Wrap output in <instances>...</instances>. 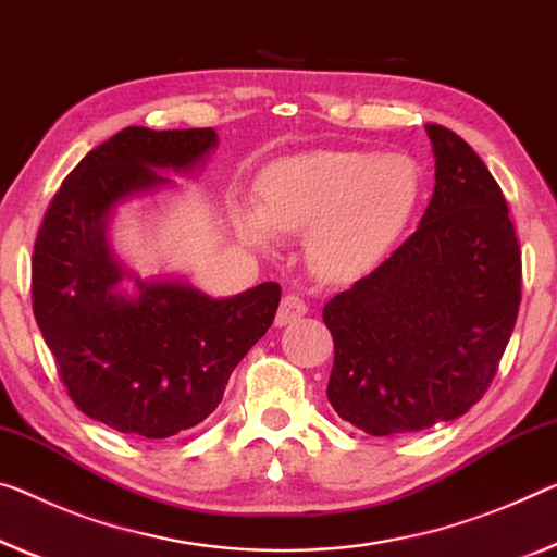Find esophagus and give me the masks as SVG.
Returning a JSON list of instances; mask_svg holds the SVG:
<instances>
[{"label": "esophagus", "instance_id": "obj_1", "mask_svg": "<svg viewBox=\"0 0 557 557\" xmlns=\"http://www.w3.org/2000/svg\"><path fill=\"white\" fill-rule=\"evenodd\" d=\"M308 306L306 301L298 294H288L281 298V306H278V313H276V326H288V323H294L306 315Z\"/></svg>", "mask_w": 557, "mask_h": 557}]
</instances>
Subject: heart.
I'll return each instance as SVG.
<instances>
[{
	"mask_svg": "<svg viewBox=\"0 0 557 557\" xmlns=\"http://www.w3.org/2000/svg\"><path fill=\"white\" fill-rule=\"evenodd\" d=\"M421 199V171L408 157L319 151L284 159L261 176V209L238 211L256 246L273 234H305L315 276L354 281L396 244Z\"/></svg>",
	"mask_w": 557,
	"mask_h": 557,
	"instance_id": "b5f03b06",
	"label": "heart"
}]
</instances>
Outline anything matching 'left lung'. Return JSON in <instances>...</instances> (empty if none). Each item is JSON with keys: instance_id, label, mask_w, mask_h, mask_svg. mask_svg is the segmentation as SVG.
<instances>
[{"instance_id": "obj_1", "label": "left lung", "mask_w": 557, "mask_h": 557, "mask_svg": "<svg viewBox=\"0 0 557 557\" xmlns=\"http://www.w3.org/2000/svg\"><path fill=\"white\" fill-rule=\"evenodd\" d=\"M433 199L379 269L323 306L326 396L371 435L463 416L498 373L520 308V244L498 182L456 132L425 124Z\"/></svg>"}]
</instances>
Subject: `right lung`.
Returning <instances> with one entry per match:
<instances>
[{
  "label": "right lung",
  "instance_id": "obj_1",
  "mask_svg": "<svg viewBox=\"0 0 557 557\" xmlns=\"http://www.w3.org/2000/svg\"><path fill=\"white\" fill-rule=\"evenodd\" d=\"M216 147L213 129L126 126L64 178L32 256V308L74 406L141 438H169L209 418L228 375L269 331L281 286L267 281L211 298L182 281H141L107 244L116 203L166 184L157 169L189 171Z\"/></svg>",
  "mask_w": 557,
  "mask_h": 557
}]
</instances>
